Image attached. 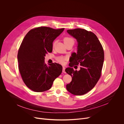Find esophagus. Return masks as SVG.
<instances>
[{
    "instance_id": "34e87169",
    "label": "esophagus",
    "mask_w": 124,
    "mask_h": 124,
    "mask_svg": "<svg viewBox=\"0 0 124 124\" xmlns=\"http://www.w3.org/2000/svg\"><path fill=\"white\" fill-rule=\"evenodd\" d=\"M65 67H63L62 72H63V73H66V72H65Z\"/></svg>"
}]
</instances>
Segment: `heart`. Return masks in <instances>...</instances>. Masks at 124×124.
I'll return each instance as SVG.
<instances>
[{
    "instance_id": "1",
    "label": "heart",
    "mask_w": 124,
    "mask_h": 124,
    "mask_svg": "<svg viewBox=\"0 0 124 124\" xmlns=\"http://www.w3.org/2000/svg\"><path fill=\"white\" fill-rule=\"evenodd\" d=\"M64 43L65 44V45L69 44V43H73L74 44L75 43V40L74 39L70 37H65L64 39ZM55 42H54L52 44V46L54 47L55 46ZM68 59V57L66 56H58L56 58V60L58 62H59V63H61V64H64L65 63V61H66Z\"/></svg>"
}]
</instances>
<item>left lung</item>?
Segmentation results:
<instances>
[{"label":"left lung","mask_w":124,"mask_h":124,"mask_svg":"<svg viewBox=\"0 0 124 124\" xmlns=\"http://www.w3.org/2000/svg\"><path fill=\"white\" fill-rule=\"evenodd\" d=\"M67 32L77 39L78 46L77 54H73L70 58V67L65 69V72L72 78L66 88L73 95H82L93 89L101 76L104 51L92 32L81 28L68 30ZM75 64L81 65L78 71L71 68Z\"/></svg>","instance_id":"left-lung-1"}]
</instances>
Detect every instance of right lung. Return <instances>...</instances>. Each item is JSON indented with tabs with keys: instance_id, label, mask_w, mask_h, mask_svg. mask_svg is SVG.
I'll return each mask as SVG.
<instances>
[{
	"instance_id": "1",
	"label": "right lung",
	"mask_w": 124,
	"mask_h": 124,
	"mask_svg": "<svg viewBox=\"0 0 124 124\" xmlns=\"http://www.w3.org/2000/svg\"><path fill=\"white\" fill-rule=\"evenodd\" d=\"M64 30L36 27L23 39L17 54L19 70L24 83L31 90L42 92L49 90L61 74L62 66L56 63L46 65L45 56L52 52L53 42Z\"/></svg>"
}]
</instances>
